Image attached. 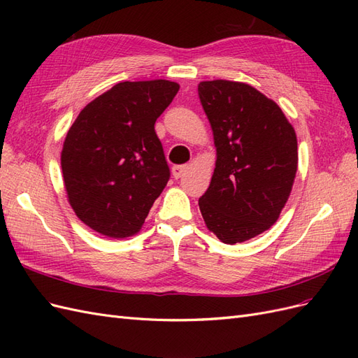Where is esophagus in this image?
Listing matches in <instances>:
<instances>
[{
  "label": "esophagus",
  "mask_w": 358,
  "mask_h": 358,
  "mask_svg": "<svg viewBox=\"0 0 358 358\" xmlns=\"http://www.w3.org/2000/svg\"><path fill=\"white\" fill-rule=\"evenodd\" d=\"M187 170H188V166H185V164H183V166H173V167H171L173 178H175V179L182 178V176L187 173Z\"/></svg>",
  "instance_id": "obj_1"
}]
</instances>
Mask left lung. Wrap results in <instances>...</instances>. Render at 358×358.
I'll use <instances>...</instances> for the list:
<instances>
[{
	"mask_svg": "<svg viewBox=\"0 0 358 358\" xmlns=\"http://www.w3.org/2000/svg\"><path fill=\"white\" fill-rule=\"evenodd\" d=\"M216 146L210 185L199 200L208 229L229 245L268 230L297 171V137L279 106L251 85L200 82Z\"/></svg>",
	"mask_w": 358,
	"mask_h": 358,
	"instance_id": "left-lung-1",
	"label": "left lung"
}]
</instances>
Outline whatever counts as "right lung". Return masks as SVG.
Returning <instances> with one entry per match:
<instances>
[{
	"mask_svg": "<svg viewBox=\"0 0 358 358\" xmlns=\"http://www.w3.org/2000/svg\"><path fill=\"white\" fill-rule=\"evenodd\" d=\"M178 91L169 80L121 82L86 106L69 129L64 185L76 215L96 233L136 234L167 185L155 121Z\"/></svg>",
	"mask_w": 358,
	"mask_h": 358,
	"instance_id": "right-lung-1",
	"label": "right lung"
}]
</instances>
